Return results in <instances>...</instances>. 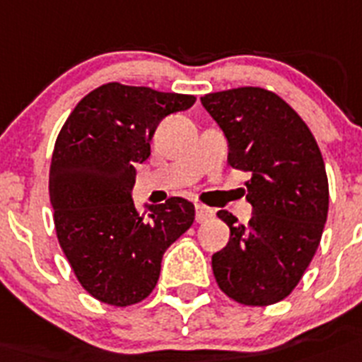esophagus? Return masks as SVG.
<instances>
[{
    "label": "esophagus",
    "mask_w": 362,
    "mask_h": 362,
    "mask_svg": "<svg viewBox=\"0 0 362 362\" xmlns=\"http://www.w3.org/2000/svg\"><path fill=\"white\" fill-rule=\"evenodd\" d=\"M215 211L211 208H206V206H197L195 208V218L197 223H206V221H209V218L214 217Z\"/></svg>",
    "instance_id": "obj_1"
}]
</instances>
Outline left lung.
Returning a JSON list of instances; mask_svg holds the SVG:
<instances>
[{"mask_svg":"<svg viewBox=\"0 0 362 362\" xmlns=\"http://www.w3.org/2000/svg\"><path fill=\"white\" fill-rule=\"evenodd\" d=\"M228 141V163L250 173L247 226L226 209L230 241L211 267L224 294L245 305H270L298 285L318 248L329 187L309 127L276 93L245 86L200 97Z\"/></svg>","mask_w":362,"mask_h":362,"instance_id":"8db88e82","label":"left lung"}]
</instances>
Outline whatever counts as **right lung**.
<instances>
[{
    "instance_id": "add662e5",
    "label": "right lung",
    "mask_w": 362,
    "mask_h": 362,
    "mask_svg": "<svg viewBox=\"0 0 362 362\" xmlns=\"http://www.w3.org/2000/svg\"><path fill=\"white\" fill-rule=\"evenodd\" d=\"M195 97L147 86L95 88L64 123L49 171V197L60 247L93 298L124 308L153 293L163 252L195 221L180 197L165 204L132 200L136 165L151 156L160 121L187 110Z\"/></svg>"
}]
</instances>
